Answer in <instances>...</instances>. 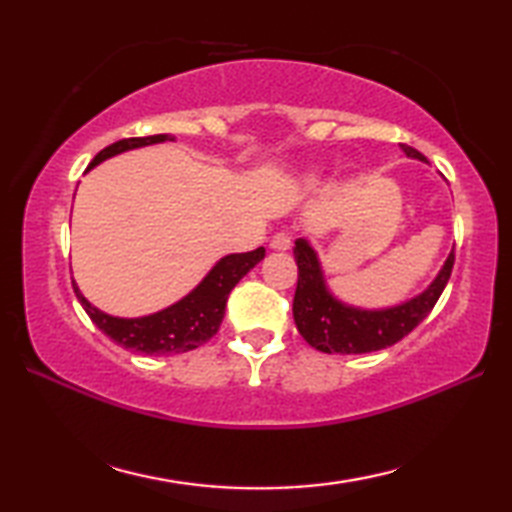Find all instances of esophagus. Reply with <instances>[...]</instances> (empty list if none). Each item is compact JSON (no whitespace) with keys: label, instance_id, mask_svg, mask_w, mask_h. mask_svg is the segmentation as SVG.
<instances>
[{"label":"esophagus","instance_id":"34e87169","mask_svg":"<svg viewBox=\"0 0 512 512\" xmlns=\"http://www.w3.org/2000/svg\"><path fill=\"white\" fill-rule=\"evenodd\" d=\"M268 246H271L273 250H289L291 248V235H289V232H275V235L271 237V244H268Z\"/></svg>","mask_w":512,"mask_h":512}]
</instances>
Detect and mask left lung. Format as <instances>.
Listing matches in <instances>:
<instances>
[{"label":"left lung","instance_id":"obj_1","mask_svg":"<svg viewBox=\"0 0 512 512\" xmlns=\"http://www.w3.org/2000/svg\"><path fill=\"white\" fill-rule=\"evenodd\" d=\"M400 146L409 158L427 162V158H424L420 151H415L413 146ZM293 257H296L298 264V284L296 296H293V320H296L302 339H305L311 348L327 354L375 352L402 341L404 336L413 332V329L429 316V311L436 307L440 293L447 287L449 275H452L454 268L452 250L443 271L438 273L436 280L431 282V287L427 291H422L418 298H413L393 309L363 311L345 307L339 300L329 296L316 253L311 250L305 239L296 241Z\"/></svg>","mask_w":512,"mask_h":512}]
</instances>
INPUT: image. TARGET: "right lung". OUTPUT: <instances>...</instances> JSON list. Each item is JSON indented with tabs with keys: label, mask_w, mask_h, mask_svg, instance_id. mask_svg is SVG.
I'll list each match as a JSON object with an SVG mask.
<instances>
[{
	"label": "right lung",
	"mask_w": 512,
	"mask_h": 512,
	"mask_svg": "<svg viewBox=\"0 0 512 512\" xmlns=\"http://www.w3.org/2000/svg\"><path fill=\"white\" fill-rule=\"evenodd\" d=\"M164 140H173V137L149 135L119 140L94 155L88 169L121 151L137 149V146ZM264 255L266 250L257 248L250 250V253L223 257L189 296L176 302V305L158 311V314L144 318L108 316L97 307H92L90 302L81 296L79 287H74V291L85 309V314L92 318V323L97 325L103 334L110 336L117 345H121V348L142 354H180L207 343L216 332H219L230 291L235 289V284L250 271V268L262 262Z\"/></svg>",
	"instance_id": "right-lung-1"
}]
</instances>
